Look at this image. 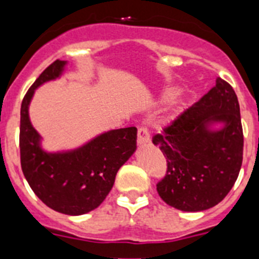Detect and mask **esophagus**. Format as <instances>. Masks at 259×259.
<instances>
[{
	"instance_id": "1",
	"label": "esophagus",
	"mask_w": 259,
	"mask_h": 259,
	"mask_svg": "<svg viewBox=\"0 0 259 259\" xmlns=\"http://www.w3.org/2000/svg\"><path fill=\"white\" fill-rule=\"evenodd\" d=\"M150 141V135L145 127H140L137 131V144L139 145H144Z\"/></svg>"
}]
</instances>
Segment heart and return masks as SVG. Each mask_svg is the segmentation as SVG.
<instances>
[{
	"label": "heart",
	"instance_id": "1",
	"mask_svg": "<svg viewBox=\"0 0 259 259\" xmlns=\"http://www.w3.org/2000/svg\"><path fill=\"white\" fill-rule=\"evenodd\" d=\"M171 96H172V93H171V92H167L166 95H164V97H166V98H168V97H171Z\"/></svg>",
	"mask_w": 259,
	"mask_h": 259
}]
</instances>
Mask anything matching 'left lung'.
Segmentation results:
<instances>
[{"label":"left lung","instance_id":"obj_1","mask_svg":"<svg viewBox=\"0 0 259 259\" xmlns=\"http://www.w3.org/2000/svg\"><path fill=\"white\" fill-rule=\"evenodd\" d=\"M223 122L221 130L208 125ZM166 157L167 172L157 183L159 197L183 211L218 205L236 182L242 163L244 135L237 96L226 80L183 111L153 137Z\"/></svg>","mask_w":259,"mask_h":259}]
</instances>
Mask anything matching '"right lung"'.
<instances>
[{
    "label": "right lung",
    "mask_w": 259,
    "mask_h": 259,
    "mask_svg": "<svg viewBox=\"0 0 259 259\" xmlns=\"http://www.w3.org/2000/svg\"><path fill=\"white\" fill-rule=\"evenodd\" d=\"M66 61H54L27 91L20 107V164L29 187L50 209L67 215L92 211L113 188L118 170L136 150V127L105 132L79 149L47 153L32 127L28 106L35 89L62 74Z\"/></svg>",
    "instance_id": "add662e5"
}]
</instances>
